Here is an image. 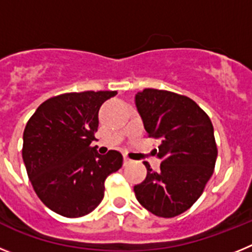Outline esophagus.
<instances>
[{"label":"esophagus","mask_w":252,"mask_h":252,"mask_svg":"<svg viewBox=\"0 0 252 252\" xmlns=\"http://www.w3.org/2000/svg\"><path fill=\"white\" fill-rule=\"evenodd\" d=\"M132 162H133V160H131L130 158H127V157H124V165H125V166L130 165V164H132Z\"/></svg>","instance_id":"esophagus-1"}]
</instances>
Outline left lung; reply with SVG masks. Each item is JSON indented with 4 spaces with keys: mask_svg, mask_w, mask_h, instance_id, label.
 Masks as SVG:
<instances>
[{
    "mask_svg": "<svg viewBox=\"0 0 252 252\" xmlns=\"http://www.w3.org/2000/svg\"><path fill=\"white\" fill-rule=\"evenodd\" d=\"M136 107L154 149L161 160L154 171L148 161L145 180L133 187L137 201L158 217L173 218L188 211L202 195L217 159L213 125L187 95L146 88L136 94Z\"/></svg>",
    "mask_w": 252,
    "mask_h": 252,
    "instance_id": "left-lung-1",
    "label": "left lung"
}]
</instances>
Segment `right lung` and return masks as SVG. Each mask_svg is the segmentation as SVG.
Instances as JSON below:
<instances>
[{
	"label": "right lung",
	"mask_w": 252,
	"mask_h": 252,
	"mask_svg": "<svg viewBox=\"0 0 252 252\" xmlns=\"http://www.w3.org/2000/svg\"><path fill=\"white\" fill-rule=\"evenodd\" d=\"M116 91L63 93L37 107L24 130L22 159L35 193L53 212L78 218L104 197V180L122 166L121 153L99 155L91 142L98 111Z\"/></svg>",
	"instance_id": "obj_1"
}]
</instances>
